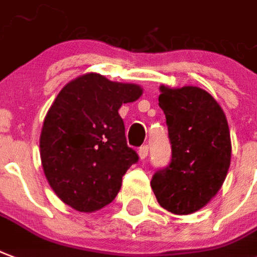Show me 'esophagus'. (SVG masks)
<instances>
[{"label": "esophagus", "instance_id": "esophagus-1", "mask_svg": "<svg viewBox=\"0 0 257 257\" xmlns=\"http://www.w3.org/2000/svg\"><path fill=\"white\" fill-rule=\"evenodd\" d=\"M148 155V146H142V147L139 148V157L142 161H144Z\"/></svg>", "mask_w": 257, "mask_h": 257}]
</instances>
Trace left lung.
<instances>
[{
	"label": "left lung",
	"mask_w": 257,
	"mask_h": 257,
	"mask_svg": "<svg viewBox=\"0 0 257 257\" xmlns=\"http://www.w3.org/2000/svg\"><path fill=\"white\" fill-rule=\"evenodd\" d=\"M159 107L166 117L172 161L153 176L158 203L177 215L200 210L225 181L231 142L223 110L199 87L162 85Z\"/></svg>",
	"instance_id": "obj_1"
}]
</instances>
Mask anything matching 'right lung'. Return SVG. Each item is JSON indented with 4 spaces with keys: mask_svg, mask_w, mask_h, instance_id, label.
Returning <instances> with one entry per match:
<instances>
[{
    "mask_svg": "<svg viewBox=\"0 0 257 257\" xmlns=\"http://www.w3.org/2000/svg\"><path fill=\"white\" fill-rule=\"evenodd\" d=\"M142 94L138 84L87 73L57 95L43 121L39 147L47 181L65 204L92 212L117 196L122 176L139 161L126 144L118 109Z\"/></svg>",
    "mask_w": 257,
    "mask_h": 257,
    "instance_id": "obj_1",
    "label": "right lung"
}]
</instances>
